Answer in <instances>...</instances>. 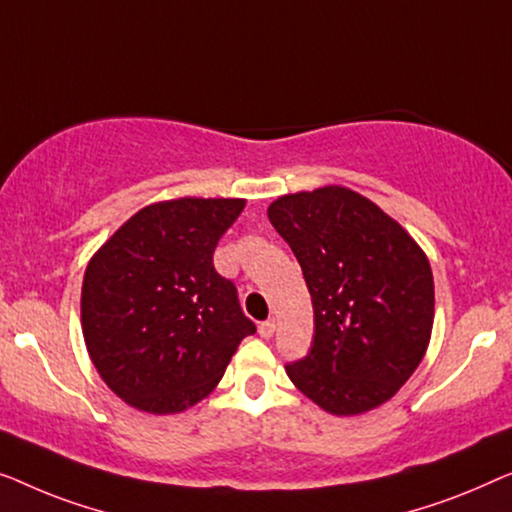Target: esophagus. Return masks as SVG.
<instances>
[{
  "instance_id": "obj_1",
  "label": "esophagus",
  "mask_w": 512,
  "mask_h": 512,
  "mask_svg": "<svg viewBox=\"0 0 512 512\" xmlns=\"http://www.w3.org/2000/svg\"><path fill=\"white\" fill-rule=\"evenodd\" d=\"M273 334H276V320H266L259 325V336L262 338H271Z\"/></svg>"
}]
</instances>
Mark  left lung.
<instances>
[{"mask_svg": "<svg viewBox=\"0 0 512 512\" xmlns=\"http://www.w3.org/2000/svg\"><path fill=\"white\" fill-rule=\"evenodd\" d=\"M266 213L313 299L311 352L287 376L331 415L383 406L420 366L434 329V276L420 243L343 185L283 194Z\"/></svg>", "mask_w": 512, "mask_h": 512, "instance_id": "obj_1", "label": "left lung"}]
</instances>
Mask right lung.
<instances>
[{
    "label": "right lung",
    "mask_w": 512,
    "mask_h": 512,
    "mask_svg": "<svg viewBox=\"0 0 512 512\" xmlns=\"http://www.w3.org/2000/svg\"><path fill=\"white\" fill-rule=\"evenodd\" d=\"M246 199L178 197L143 206L90 257L81 329L99 378L150 415L206 399L255 325L213 250Z\"/></svg>",
    "instance_id": "add662e5"
}]
</instances>
